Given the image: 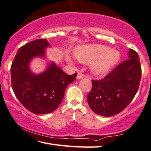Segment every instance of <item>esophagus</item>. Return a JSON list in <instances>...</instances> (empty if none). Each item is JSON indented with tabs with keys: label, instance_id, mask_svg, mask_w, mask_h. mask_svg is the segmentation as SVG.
Instances as JSON below:
<instances>
[{
	"label": "esophagus",
	"instance_id": "34e87169",
	"mask_svg": "<svg viewBox=\"0 0 151 151\" xmlns=\"http://www.w3.org/2000/svg\"><path fill=\"white\" fill-rule=\"evenodd\" d=\"M84 77V74H82V73H78V76H77L78 79H82V78H83Z\"/></svg>",
	"mask_w": 151,
	"mask_h": 151
}]
</instances>
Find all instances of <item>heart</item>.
<instances>
[{"label": "heart", "mask_w": 151, "mask_h": 151, "mask_svg": "<svg viewBox=\"0 0 151 151\" xmlns=\"http://www.w3.org/2000/svg\"><path fill=\"white\" fill-rule=\"evenodd\" d=\"M74 54L76 58L82 63H90V69L96 75L106 73L120 58V53L116 49H109L108 47L100 44L78 47Z\"/></svg>", "instance_id": "b5f03b06"}]
</instances>
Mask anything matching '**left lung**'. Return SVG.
I'll return each instance as SVG.
<instances>
[{
	"mask_svg": "<svg viewBox=\"0 0 151 151\" xmlns=\"http://www.w3.org/2000/svg\"><path fill=\"white\" fill-rule=\"evenodd\" d=\"M129 58L102 79L92 80L87 101L96 114L104 117L118 114L137 93L142 76L139 57L135 51L130 49Z\"/></svg>",
	"mask_w": 151,
	"mask_h": 151,
	"instance_id": "8db88e82",
	"label": "left lung"
}]
</instances>
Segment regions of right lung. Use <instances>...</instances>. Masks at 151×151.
<instances>
[{"label": "right lung", "mask_w": 151, "mask_h": 151, "mask_svg": "<svg viewBox=\"0 0 151 151\" xmlns=\"http://www.w3.org/2000/svg\"><path fill=\"white\" fill-rule=\"evenodd\" d=\"M47 39H37L18 49L11 66L12 87L25 108L35 114L54 111L62 102L67 86L76 80L77 73L67 75L51 63L43 73L36 75L29 63L34 57L45 56L49 47Z\"/></svg>", "instance_id": "right-lung-1"}]
</instances>
